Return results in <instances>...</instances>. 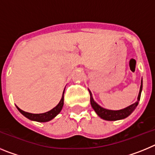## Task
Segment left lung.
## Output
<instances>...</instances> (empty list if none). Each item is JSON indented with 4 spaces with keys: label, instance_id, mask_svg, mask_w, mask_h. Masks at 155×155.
<instances>
[{
    "label": "left lung",
    "instance_id": "left-lung-1",
    "mask_svg": "<svg viewBox=\"0 0 155 155\" xmlns=\"http://www.w3.org/2000/svg\"><path fill=\"white\" fill-rule=\"evenodd\" d=\"M142 87H143V82L141 81V84H140V91L139 94L137 97V101L135 103L132 104L128 107L125 108L124 109H120V110H109V109H104V108L101 107L99 105L94 102L93 99L92 94L91 91H89L90 93V102H91V107L93 108L95 113H97L99 117L105 120H108V121H115V120H123V119L127 118V116H129L131 113L134 111V109H136L137 106L138 102L140 98V94H141L142 91Z\"/></svg>",
    "mask_w": 155,
    "mask_h": 155
}]
</instances>
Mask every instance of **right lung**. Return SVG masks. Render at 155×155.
<instances>
[{"instance_id":"obj_1","label":"right lung","mask_w":155,"mask_h":155,"mask_svg":"<svg viewBox=\"0 0 155 155\" xmlns=\"http://www.w3.org/2000/svg\"><path fill=\"white\" fill-rule=\"evenodd\" d=\"M64 91L63 92L62 98H61V101L58 103V105L56 106V107L53 108L51 110L48 111L46 113H39V114H33V113H27V112H25V111L21 110V109H19L18 106L17 109H18V111L23 116H25L26 118H28L30 120H33V121H37L40 122V123H44V122H48L50 121L51 120H53L54 117L57 116L59 113H61V109L63 108V105H64Z\"/></svg>"}]
</instances>
